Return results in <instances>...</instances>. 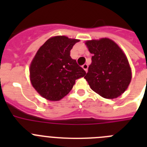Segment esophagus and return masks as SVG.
<instances>
[{"instance_id": "1", "label": "esophagus", "mask_w": 147, "mask_h": 147, "mask_svg": "<svg viewBox=\"0 0 147 147\" xmlns=\"http://www.w3.org/2000/svg\"><path fill=\"white\" fill-rule=\"evenodd\" d=\"M82 67H83V69L85 70V71H86V72H88V64H84L82 65Z\"/></svg>"}]
</instances>
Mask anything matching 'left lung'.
<instances>
[{
  "label": "left lung",
  "mask_w": 147,
  "mask_h": 147,
  "mask_svg": "<svg viewBox=\"0 0 147 147\" xmlns=\"http://www.w3.org/2000/svg\"><path fill=\"white\" fill-rule=\"evenodd\" d=\"M92 62L85 79L90 87L105 98H115L125 91L132 78L127 57L119 45L108 38L88 40Z\"/></svg>",
  "instance_id": "8db88e82"
}]
</instances>
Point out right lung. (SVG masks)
Masks as SVG:
<instances>
[{
	"label": "right lung",
	"mask_w": 147,
	"mask_h": 147,
	"mask_svg": "<svg viewBox=\"0 0 147 147\" xmlns=\"http://www.w3.org/2000/svg\"><path fill=\"white\" fill-rule=\"evenodd\" d=\"M80 40L56 36L39 49L30 65L32 86L43 98L59 101L73 88L75 81L86 72L70 56L73 46Z\"/></svg>",
	"instance_id": "obj_1"
}]
</instances>
